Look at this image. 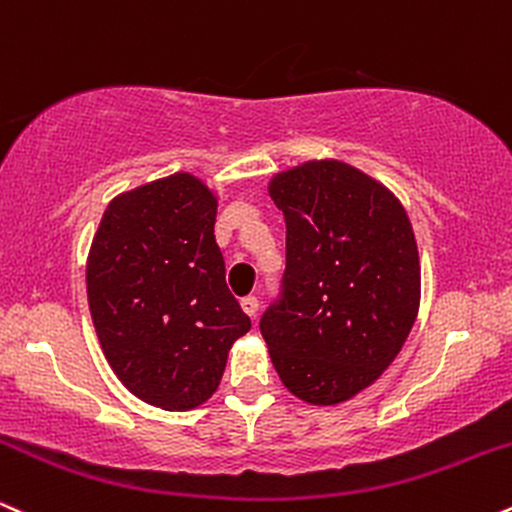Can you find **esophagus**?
Segmentation results:
<instances>
[{
  "label": "esophagus",
  "instance_id": "esophagus-1",
  "mask_svg": "<svg viewBox=\"0 0 512 512\" xmlns=\"http://www.w3.org/2000/svg\"><path fill=\"white\" fill-rule=\"evenodd\" d=\"M242 309H244V314L249 316V318H256V314H258V299L256 297H244L242 299Z\"/></svg>",
  "mask_w": 512,
  "mask_h": 512
}]
</instances>
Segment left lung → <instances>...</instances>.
Returning <instances> with one entry per match:
<instances>
[{
  "label": "left lung",
  "instance_id": "8db88e82",
  "mask_svg": "<svg viewBox=\"0 0 512 512\" xmlns=\"http://www.w3.org/2000/svg\"><path fill=\"white\" fill-rule=\"evenodd\" d=\"M268 194L285 215L287 263L261 335L292 395L338 405L388 369L414 326L412 222L393 191L340 160L275 174Z\"/></svg>",
  "mask_w": 512,
  "mask_h": 512
}]
</instances>
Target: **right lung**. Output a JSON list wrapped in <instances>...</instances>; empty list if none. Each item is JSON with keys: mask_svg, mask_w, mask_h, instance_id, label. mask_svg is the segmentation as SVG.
<instances>
[{"mask_svg": "<svg viewBox=\"0 0 512 512\" xmlns=\"http://www.w3.org/2000/svg\"><path fill=\"white\" fill-rule=\"evenodd\" d=\"M218 198L189 172L112 198L90 244L86 285L112 371L148 405L186 412L220 386L251 328L215 244Z\"/></svg>", "mask_w": 512, "mask_h": 512, "instance_id": "1", "label": "right lung"}]
</instances>
